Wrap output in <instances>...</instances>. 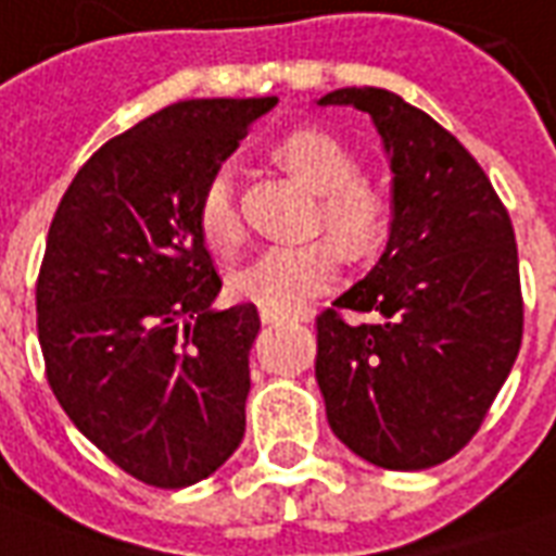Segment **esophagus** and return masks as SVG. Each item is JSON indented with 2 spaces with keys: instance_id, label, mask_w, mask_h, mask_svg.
Wrapping results in <instances>:
<instances>
[{
  "instance_id": "1",
  "label": "esophagus",
  "mask_w": 556,
  "mask_h": 556,
  "mask_svg": "<svg viewBox=\"0 0 556 556\" xmlns=\"http://www.w3.org/2000/svg\"><path fill=\"white\" fill-rule=\"evenodd\" d=\"M263 323H287V319H307V317H290V314H278V311H269V307H261Z\"/></svg>"
}]
</instances>
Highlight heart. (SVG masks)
I'll list each match as a JSON object with an SVG mask.
<instances>
[{"label":"heart","mask_w":556,"mask_h":556,"mask_svg":"<svg viewBox=\"0 0 556 556\" xmlns=\"http://www.w3.org/2000/svg\"><path fill=\"white\" fill-rule=\"evenodd\" d=\"M278 156L290 172L317 192L314 218L352 254L379 249L391 230V201L382 186L358 174V160L343 141L323 129H295L278 144ZM194 222L201 239L218 254L239 249L245 237L233 177L228 168L210 174L201 189ZM343 269L340 249L326 237L278 242L254 254L230 275V290L261 307L290 314L314 295L331 290Z\"/></svg>","instance_id":"1"}]
</instances>
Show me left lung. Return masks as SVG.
Instances as JSON below:
<instances>
[{
    "label": "left lung",
    "mask_w": 556,
    "mask_h": 556,
    "mask_svg": "<svg viewBox=\"0 0 556 556\" xmlns=\"http://www.w3.org/2000/svg\"><path fill=\"white\" fill-rule=\"evenodd\" d=\"M319 106L372 117L394 172L382 257L317 317L328 427L362 459L424 471L489 415L525 328L513 222L456 136L384 88H338ZM340 309L370 316L346 324Z\"/></svg>",
    "instance_id": "left-lung-1"
}]
</instances>
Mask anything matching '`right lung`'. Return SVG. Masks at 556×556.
I'll return each instance as SVG.
<instances>
[{
	"instance_id": "add662e5",
	"label": "right lung",
	"mask_w": 556,
	"mask_h": 556,
	"mask_svg": "<svg viewBox=\"0 0 556 556\" xmlns=\"http://www.w3.org/2000/svg\"><path fill=\"white\" fill-rule=\"evenodd\" d=\"M278 97L184 100L109 139L55 210L38 275L47 382L76 429L129 477L184 489L245 435L257 307L216 311L194 210Z\"/></svg>"
}]
</instances>
